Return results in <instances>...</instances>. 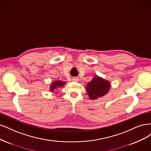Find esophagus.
I'll return each instance as SVG.
<instances>
[{
    "mask_svg": "<svg viewBox=\"0 0 151 151\" xmlns=\"http://www.w3.org/2000/svg\"><path fill=\"white\" fill-rule=\"evenodd\" d=\"M78 80H79V79L78 78H76V77H73V78H72V81L77 82V81H78Z\"/></svg>",
    "mask_w": 151,
    "mask_h": 151,
    "instance_id": "obj_1",
    "label": "esophagus"
}]
</instances>
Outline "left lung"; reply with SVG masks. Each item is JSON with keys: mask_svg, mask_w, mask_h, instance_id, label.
Returning <instances> with one entry per match:
<instances>
[{"mask_svg": "<svg viewBox=\"0 0 151 151\" xmlns=\"http://www.w3.org/2000/svg\"><path fill=\"white\" fill-rule=\"evenodd\" d=\"M110 86L109 81L96 76L87 83L86 89L89 98L91 100H95L107 93Z\"/></svg>", "mask_w": 151, "mask_h": 151, "instance_id": "obj_1", "label": "left lung"}]
</instances>
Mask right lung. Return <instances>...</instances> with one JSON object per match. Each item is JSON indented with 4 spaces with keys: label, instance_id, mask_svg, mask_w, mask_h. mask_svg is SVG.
Here are the masks:
<instances>
[{
    "label": "right lung",
    "instance_id": "add662e5",
    "mask_svg": "<svg viewBox=\"0 0 151 151\" xmlns=\"http://www.w3.org/2000/svg\"><path fill=\"white\" fill-rule=\"evenodd\" d=\"M66 84L65 81H63L61 80H56L54 82L51 83V85L50 86V91H55L58 88H60V87H63Z\"/></svg>",
    "mask_w": 151,
    "mask_h": 151
}]
</instances>
